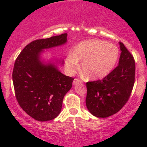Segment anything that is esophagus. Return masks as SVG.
<instances>
[{
    "mask_svg": "<svg viewBox=\"0 0 147 147\" xmlns=\"http://www.w3.org/2000/svg\"><path fill=\"white\" fill-rule=\"evenodd\" d=\"M80 83H82V81H81L80 79H79L76 78V79H74L73 83H72V84H73V85H76V84H80Z\"/></svg>",
    "mask_w": 147,
    "mask_h": 147,
    "instance_id": "obj_1",
    "label": "esophagus"
}]
</instances>
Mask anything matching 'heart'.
<instances>
[{
    "label": "heart",
    "instance_id": "1",
    "mask_svg": "<svg viewBox=\"0 0 147 147\" xmlns=\"http://www.w3.org/2000/svg\"><path fill=\"white\" fill-rule=\"evenodd\" d=\"M118 56V48L112 43L98 39L86 40L76 46L74 53L68 54L65 67L70 73H73L81 61L82 71L87 78L100 79L112 71Z\"/></svg>",
    "mask_w": 147,
    "mask_h": 147
}]
</instances>
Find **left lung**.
<instances>
[{"label": "left lung", "mask_w": 147, "mask_h": 147, "mask_svg": "<svg viewBox=\"0 0 147 147\" xmlns=\"http://www.w3.org/2000/svg\"><path fill=\"white\" fill-rule=\"evenodd\" d=\"M121 55L118 65L102 80L86 83L88 110L97 117L115 114L129 100L135 82L136 64L129 50L119 42Z\"/></svg>", "instance_id": "obj_1"}]
</instances>
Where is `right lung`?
<instances>
[{
  "instance_id": "obj_1",
  "label": "right lung",
  "mask_w": 147,
  "mask_h": 147,
  "mask_svg": "<svg viewBox=\"0 0 147 147\" xmlns=\"http://www.w3.org/2000/svg\"><path fill=\"white\" fill-rule=\"evenodd\" d=\"M67 34L35 40L27 45L15 61L12 72L15 96L23 110L40 122L52 120L60 113L63 99L74 79L62 74L63 60L44 61L45 49L64 45Z\"/></svg>"
}]
</instances>
